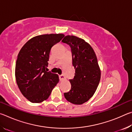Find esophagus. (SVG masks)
Instances as JSON below:
<instances>
[{"mask_svg":"<svg viewBox=\"0 0 132 132\" xmlns=\"http://www.w3.org/2000/svg\"><path fill=\"white\" fill-rule=\"evenodd\" d=\"M59 79L61 80H64L66 79V78H65V77H64V76L63 75H61L59 76Z\"/></svg>","mask_w":132,"mask_h":132,"instance_id":"esophagus-1","label":"esophagus"}]
</instances>
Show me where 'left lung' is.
I'll list each match as a JSON object with an SVG mask.
<instances>
[{
	"instance_id": "left-lung-1",
	"label": "left lung",
	"mask_w": 132,
	"mask_h": 132,
	"mask_svg": "<svg viewBox=\"0 0 132 132\" xmlns=\"http://www.w3.org/2000/svg\"><path fill=\"white\" fill-rule=\"evenodd\" d=\"M70 46L75 77L69 80L71 90L64 93L69 102L81 105L93 97L101 79V70L93 48L84 39L74 35H67L62 41Z\"/></svg>"
}]
</instances>
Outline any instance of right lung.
<instances>
[{
  "label": "right lung",
  "mask_w": 132,
  "mask_h": 132,
  "mask_svg": "<svg viewBox=\"0 0 132 132\" xmlns=\"http://www.w3.org/2000/svg\"><path fill=\"white\" fill-rule=\"evenodd\" d=\"M64 37L62 34L38 35L27 42L18 54L15 68L17 86L32 103L47 100L59 82L58 75L46 69L51 48Z\"/></svg>",
  "instance_id": "obj_1"
}]
</instances>
